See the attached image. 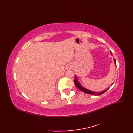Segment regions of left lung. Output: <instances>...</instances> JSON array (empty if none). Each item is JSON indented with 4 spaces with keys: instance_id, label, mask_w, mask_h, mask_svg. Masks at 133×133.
I'll use <instances>...</instances> for the list:
<instances>
[{
    "instance_id": "obj_1",
    "label": "left lung",
    "mask_w": 133,
    "mask_h": 133,
    "mask_svg": "<svg viewBox=\"0 0 133 133\" xmlns=\"http://www.w3.org/2000/svg\"><path fill=\"white\" fill-rule=\"evenodd\" d=\"M111 54H112V52L111 51ZM114 62L115 64H116V61H115V59H114ZM74 83H75V85L76 86V87H78V88L81 91L84 92V93H87V94H91V95H101L102 94H103V93L105 92L107 90H108L109 88H107L106 89H105L103 91H101V92H93L92 91H90V90H88V89H86V88H84L83 86H81V84H80L79 82H78V79L77 77V76H75V79H74Z\"/></svg>"
}]
</instances>
